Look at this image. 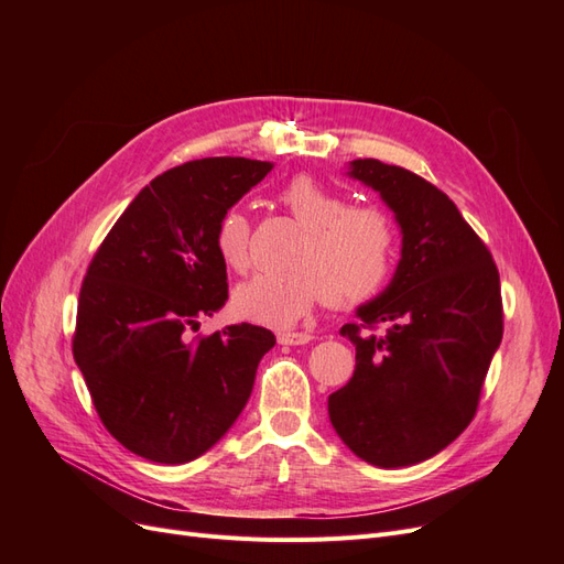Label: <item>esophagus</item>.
Here are the masks:
<instances>
[{"label": "esophagus", "mask_w": 564, "mask_h": 564, "mask_svg": "<svg viewBox=\"0 0 564 564\" xmlns=\"http://www.w3.org/2000/svg\"><path fill=\"white\" fill-rule=\"evenodd\" d=\"M278 340L282 346H305V344H311L313 336L305 332H282V334H278Z\"/></svg>", "instance_id": "34e87169"}]
</instances>
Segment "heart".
<instances>
[{"label": "heart", "instance_id": "1", "mask_svg": "<svg viewBox=\"0 0 564 564\" xmlns=\"http://www.w3.org/2000/svg\"><path fill=\"white\" fill-rule=\"evenodd\" d=\"M280 202L305 228L292 270H261L232 292L235 313L292 327L329 292L334 303H362L381 292L398 253L392 218L371 204L346 207V197L313 176L289 178ZM249 218L228 209L218 218L214 245L228 268L249 265Z\"/></svg>", "mask_w": 564, "mask_h": 564}]
</instances>
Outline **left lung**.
Segmentation results:
<instances>
[{
    "label": "left lung",
    "mask_w": 564,
    "mask_h": 564,
    "mask_svg": "<svg viewBox=\"0 0 564 564\" xmlns=\"http://www.w3.org/2000/svg\"><path fill=\"white\" fill-rule=\"evenodd\" d=\"M379 193L402 235L383 292L340 336L355 346L352 379L329 395L344 445L379 468L414 466L466 431L501 346L499 270L456 204L421 176L379 160L346 172ZM381 323V335L362 333Z\"/></svg>",
    "instance_id": "1"
}]
</instances>
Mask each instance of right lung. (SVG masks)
I'll return each mask as SVG.
<instances>
[{
    "instance_id": "obj_1",
    "label": "right lung",
    "mask_w": 564,
    "mask_h": 564,
    "mask_svg": "<svg viewBox=\"0 0 564 564\" xmlns=\"http://www.w3.org/2000/svg\"><path fill=\"white\" fill-rule=\"evenodd\" d=\"M272 162L207 158L169 169L133 197L84 278L73 355L110 435L155 464H187L224 437L275 334L230 324L193 338L228 301L218 218Z\"/></svg>"
}]
</instances>
